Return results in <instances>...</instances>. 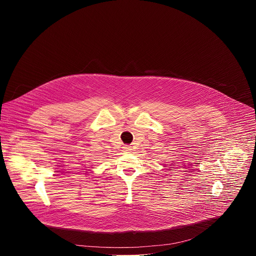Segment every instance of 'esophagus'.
I'll return each mask as SVG.
<instances>
[{"label": "esophagus", "mask_w": 256, "mask_h": 256, "mask_svg": "<svg viewBox=\"0 0 256 256\" xmlns=\"http://www.w3.org/2000/svg\"><path fill=\"white\" fill-rule=\"evenodd\" d=\"M131 150H132L131 146H124V152H130Z\"/></svg>", "instance_id": "esophagus-1"}]
</instances>
